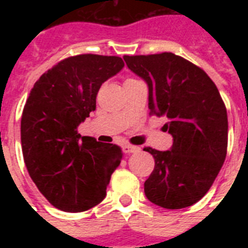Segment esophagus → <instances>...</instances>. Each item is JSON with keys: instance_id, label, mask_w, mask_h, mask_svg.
Listing matches in <instances>:
<instances>
[{"instance_id": "esophagus-1", "label": "esophagus", "mask_w": 248, "mask_h": 248, "mask_svg": "<svg viewBox=\"0 0 248 248\" xmlns=\"http://www.w3.org/2000/svg\"><path fill=\"white\" fill-rule=\"evenodd\" d=\"M124 152L128 153V155H130V153H138V152H140V148L128 144V145H124Z\"/></svg>"}]
</instances>
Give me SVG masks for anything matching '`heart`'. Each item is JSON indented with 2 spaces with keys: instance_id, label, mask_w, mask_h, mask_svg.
Returning <instances> with one entry per match:
<instances>
[{
  "instance_id": "obj_1",
  "label": "heart",
  "mask_w": 248,
  "mask_h": 248,
  "mask_svg": "<svg viewBox=\"0 0 248 248\" xmlns=\"http://www.w3.org/2000/svg\"><path fill=\"white\" fill-rule=\"evenodd\" d=\"M128 79H132V78H128Z\"/></svg>"
}]
</instances>
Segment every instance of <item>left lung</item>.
I'll list each match as a JSON object with an SVG mask.
<instances>
[{"instance_id":"left-lung-1","label":"left lung","mask_w":248,"mask_h":248,"mask_svg":"<svg viewBox=\"0 0 248 248\" xmlns=\"http://www.w3.org/2000/svg\"><path fill=\"white\" fill-rule=\"evenodd\" d=\"M128 69L147 82L151 114L166 117L170 151L144 148L155 170L144 183L152 203L169 210L192 206L215 181L228 147L227 108L203 69L172 52L124 56Z\"/></svg>"}]
</instances>
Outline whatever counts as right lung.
I'll return each mask as SVG.
<instances>
[{"label": "right lung", "mask_w": 248, "mask_h": 248, "mask_svg": "<svg viewBox=\"0 0 248 248\" xmlns=\"http://www.w3.org/2000/svg\"><path fill=\"white\" fill-rule=\"evenodd\" d=\"M124 65L118 56H71L31 90L21 116L23 157L38 190L62 211L82 212L100 203L120 166L118 145L81 136L77 128L96 108L100 86Z\"/></svg>", "instance_id": "obj_1"}]
</instances>
